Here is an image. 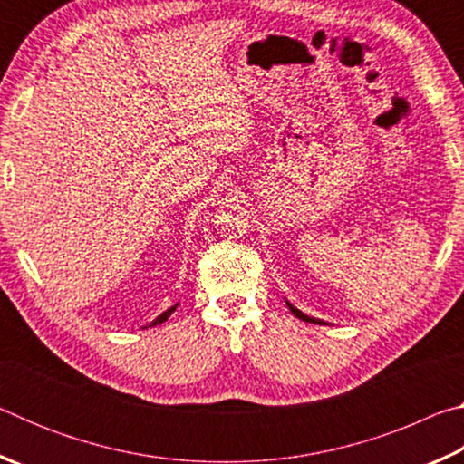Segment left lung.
I'll list each match as a JSON object with an SVG mask.
<instances>
[{
    "mask_svg": "<svg viewBox=\"0 0 464 464\" xmlns=\"http://www.w3.org/2000/svg\"><path fill=\"white\" fill-rule=\"evenodd\" d=\"M286 307L290 309V313H293V315L295 317H298V319H303V321H307V324H325V321H321V319H315V317H309V315H304V313L303 311H298L296 307H295V304H290L288 301H286Z\"/></svg>",
    "mask_w": 464,
    "mask_h": 464,
    "instance_id": "8db88e82",
    "label": "left lung"
}]
</instances>
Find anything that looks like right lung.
I'll return each instance as SVG.
<instances>
[{
	"instance_id": "1",
	"label": "right lung",
	"mask_w": 464,
	"mask_h": 464,
	"mask_svg": "<svg viewBox=\"0 0 464 464\" xmlns=\"http://www.w3.org/2000/svg\"><path fill=\"white\" fill-rule=\"evenodd\" d=\"M176 307H178V303L174 304V307H169L168 311H163L160 317H155V319L151 321V324H149V327H155V325H160V324H163V321H166V319H168V317L171 315V313H174V311H176Z\"/></svg>"
}]
</instances>
